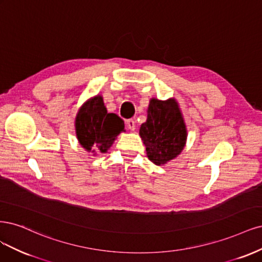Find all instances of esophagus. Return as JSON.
Masks as SVG:
<instances>
[{"mask_svg":"<svg viewBox=\"0 0 262 262\" xmlns=\"http://www.w3.org/2000/svg\"><path fill=\"white\" fill-rule=\"evenodd\" d=\"M126 126L130 129V130H135L136 128V125H135V121L134 120H127L126 121Z\"/></svg>","mask_w":262,"mask_h":262,"instance_id":"1","label":"esophagus"}]
</instances>
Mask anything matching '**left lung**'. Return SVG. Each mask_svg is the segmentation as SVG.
<instances>
[{
	"instance_id": "obj_1",
	"label": "left lung",
	"mask_w": 262,
	"mask_h": 262,
	"mask_svg": "<svg viewBox=\"0 0 262 262\" xmlns=\"http://www.w3.org/2000/svg\"><path fill=\"white\" fill-rule=\"evenodd\" d=\"M147 112V121L141 124L139 135L150 161L163 165L179 156L186 145V125L174 99H151Z\"/></svg>"
}]
</instances>
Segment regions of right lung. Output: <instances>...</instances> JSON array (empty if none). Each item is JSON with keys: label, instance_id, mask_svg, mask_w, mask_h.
I'll return each instance as SVG.
<instances>
[{"label": "right lung", "instance_id": "add662e5", "mask_svg": "<svg viewBox=\"0 0 262 262\" xmlns=\"http://www.w3.org/2000/svg\"><path fill=\"white\" fill-rule=\"evenodd\" d=\"M124 121L114 113H107L103 99L96 96L81 105L76 115V136L82 148L92 154L106 152L117 135L124 132Z\"/></svg>", "mask_w": 262, "mask_h": 262}]
</instances>
